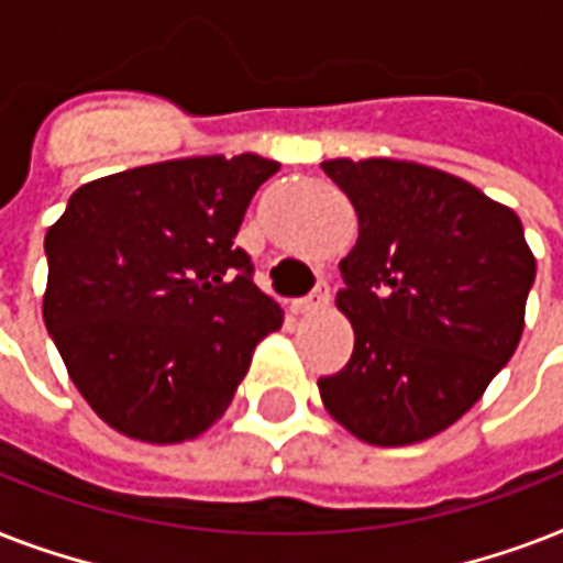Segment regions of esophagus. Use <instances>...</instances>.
Returning a JSON list of instances; mask_svg holds the SVG:
<instances>
[{"instance_id":"obj_1","label":"esophagus","mask_w":563,"mask_h":563,"mask_svg":"<svg viewBox=\"0 0 563 563\" xmlns=\"http://www.w3.org/2000/svg\"><path fill=\"white\" fill-rule=\"evenodd\" d=\"M330 303V286L327 283H318L316 289H312V295L309 298H300L291 303V309L298 312V316H307V312H316V309L327 307Z\"/></svg>"}]
</instances>
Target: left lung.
Masks as SVG:
<instances>
[{
  "label": "left lung",
  "mask_w": 563,
  "mask_h": 563,
  "mask_svg": "<svg viewBox=\"0 0 563 563\" xmlns=\"http://www.w3.org/2000/svg\"><path fill=\"white\" fill-rule=\"evenodd\" d=\"M351 198L360 239L335 307L353 356L321 376L324 409L376 446L444 432L479 400L523 335L534 254L506 203L409 161H324Z\"/></svg>",
  "instance_id": "obj_1"
}]
</instances>
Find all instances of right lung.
Returning a JSON list of instances; mask_svg holds the SVG:
<instances>
[{
	"mask_svg": "<svg viewBox=\"0 0 563 563\" xmlns=\"http://www.w3.org/2000/svg\"><path fill=\"white\" fill-rule=\"evenodd\" d=\"M277 169L260 154L136 166L75 189L48 228L43 321L108 427L148 444L198 438L283 327L233 245Z\"/></svg>",
	"mask_w": 563,
	"mask_h": 563,
	"instance_id": "add662e5",
	"label": "right lung"
}]
</instances>
